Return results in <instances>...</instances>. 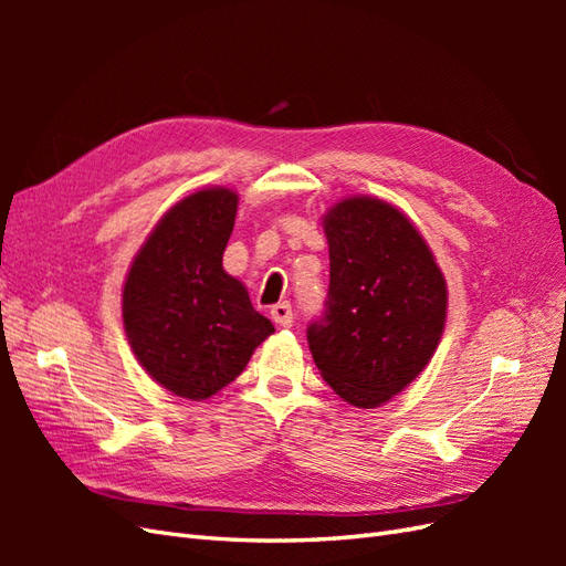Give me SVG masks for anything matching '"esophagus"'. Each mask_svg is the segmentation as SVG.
Instances as JSON below:
<instances>
[{
  "label": "esophagus",
  "mask_w": 566,
  "mask_h": 566,
  "mask_svg": "<svg viewBox=\"0 0 566 566\" xmlns=\"http://www.w3.org/2000/svg\"><path fill=\"white\" fill-rule=\"evenodd\" d=\"M271 318H273V323L281 325V328H290V325H293V306H290V302L273 304Z\"/></svg>",
  "instance_id": "1"
}]
</instances>
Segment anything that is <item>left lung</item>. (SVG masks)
Wrapping results in <instances>:
<instances>
[{
	"mask_svg": "<svg viewBox=\"0 0 566 566\" xmlns=\"http://www.w3.org/2000/svg\"><path fill=\"white\" fill-rule=\"evenodd\" d=\"M323 231L331 285L306 328L314 364L339 399L382 406L430 364L447 325V281L418 229L385 200H339Z\"/></svg>",
	"mask_w": 566,
	"mask_h": 566,
	"instance_id": "8db88e82",
	"label": "left lung"
}]
</instances>
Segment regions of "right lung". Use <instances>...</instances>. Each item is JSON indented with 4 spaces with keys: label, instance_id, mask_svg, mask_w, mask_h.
Wrapping results in <instances>:
<instances>
[{
    "label": "right lung",
    "instance_id": "1",
    "mask_svg": "<svg viewBox=\"0 0 566 566\" xmlns=\"http://www.w3.org/2000/svg\"><path fill=\"white\" fill-rule=\"evenodd\" d=\"M235 210L238 196L224 186L179 200L136 252L123 287L136 361L181 399L224 389L273 333L245 285L221 266Z\"/></svg>",
    "mask_w": 566,
    "mask_h": 566
}]
</instances>
